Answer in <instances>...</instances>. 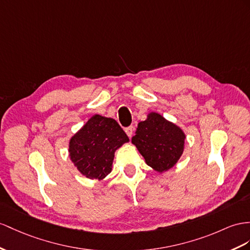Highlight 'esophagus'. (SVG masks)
Masks as SVG:
<instances>
[{"instance_id":"obj_1","label":"esophagus","mask_w":250,"mask_h":250,"mask_svg":"<svg viewBox=\"0 0 250 250\" xmlns=\"http://www.w3.org/2000/svg\"><path fill=\"white\" fill-rule=\"evenodd\" d=\"M125 133H126V135L129 136V138H131L132 137V135H133V132H134V126H127V127H125Z\"/></svg>"}]
</instances>
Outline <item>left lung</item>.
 <instances>
[{"label":"left lung","mask_w":250,"mask_h":250,"mask_svg":"<svg viewBox=\"0 0 250 250\" xmlns=\"http://www.w3.org/2000/svg\"><path fill=\"white\" fill-rule=\"evenodd\" d=\"M186 135L180 126L152 112L140 121L132 137L146 165L157 172L171 169L182 156Z\"/></svg>","instance_id":"obj_1"}]
</instances>
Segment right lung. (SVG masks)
Returning <instances> with one entry per match:
<instances>
[{
    "label": "right lung",
    "instance_id": "obj_1",
    "mask_svg": "<svg viewBox=\"0 0 250 250\" xmlns=\"http://www.w3.org/2000/svg\"><path fill=\"white\" fill-rule=\"evenodd\" d=\"M127 142L116 120L94 115L70 138V161L82 175L101 181L111 173L115 151Z\"/></svg>",
    "mask_w": 250,
    "mask_h": 250
}]
</instances>
